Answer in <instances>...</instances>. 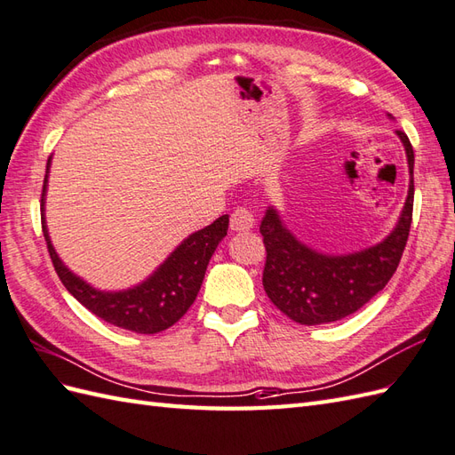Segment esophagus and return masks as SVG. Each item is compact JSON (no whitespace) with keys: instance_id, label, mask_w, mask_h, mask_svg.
<instances>
[{"instance_id":"34e87169","label":"esophagus","mask_w":455,"mask_h":455,"mask_svg":"<svg viewBox=\"0 0 455 455\" xmlns=\"http://www.w3.org/2000/svg\"><path fill=\"white\" fill-rule=\"evenodd\" d=\"M255 225L253 213L248 207H236L230 215V230L232 232H246L251 230Z\"/></svg>"}]
</instances>
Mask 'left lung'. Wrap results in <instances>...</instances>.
Instances as JSON below:
<instances>
[{
	"label": "left lung",
	"instance_id": "8db88e82",
	"mask_svg": "<svg viewBox=\"0 0 455 455\" xmlns=\"http://www.w3.org/2000/svg\"><path fill=\"white\" fill-rule=\"evenodd\" d=\"M395 134L405 149L410 190L398 223L375 246L344 255L321 253L299 242L273 205L267 207L259 227L267 250L263 288L286 317L307 327L340 321L377 296L398 269L413 215L415 156L405 132Z\"/></svg>",
	"mask_w": 455,
	"mask_h": 455
}]
</instances>
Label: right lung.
Segmentation results:
<instances>
[{"mask_svg":"<svg viewBox=\"0 0 455 455\" xmlns=\"http://www.w3.org/2000/svg\"><path fill=\"white\" fill-rule=\"evenodd\" d=\"M50 165L52 157L45 165L42 190V230L50 258L65 288L94 315L119 329L138 334H156L172 327L188 311L200 292L209 259L215 253L219 242L227 236L228 215L219 217L209 227L184 238L146 281L132 288L115 290V292L100 290L68 269L53 248L44 215Z\"/></svg>","mask_w":455,"mask_h":455,"instance_id":"1","label":"right lung"}]
</instances>
